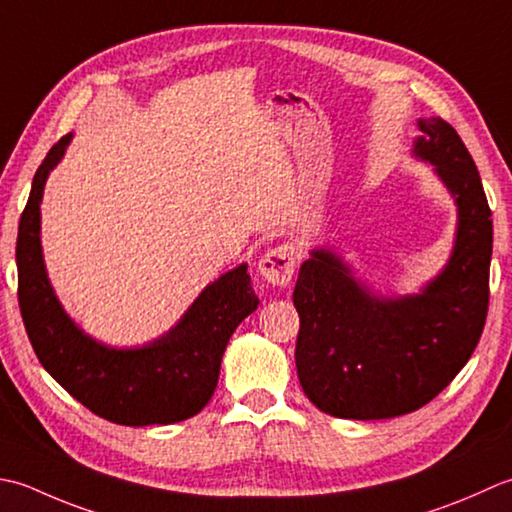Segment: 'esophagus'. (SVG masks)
Returning <instances> with one entry per match:
<instances>
[{
  "mask_svg": "<svg viewBox=\"0 0 512 512\" xmlns=\"http://www.w3.org/2000/svg\"><path fill=\"white\" fill-rule=\"evenodd\" d=\"M296 258H298V252L294 245L285 243V245L271 247L258 263L260 276H263L271 285H280V287L289 285L296 269Z\"/></svg>",
  "mask_w": 512,
  "mask_h": 512,
  "instance_id": "1",
  "label": "esophagus"
}]
</instances>
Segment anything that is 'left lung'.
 <instances>
[{
  "label": "left lung",
  "mask_w": 512,
  "mask_h": 512,
  "mask_svg": "<svg viewBox=\"0 0 512 512\" xmlns=\"http://www.w3.org/2000/svg\"><path fill=\"white\" fill-rule=\"evenodd\" d=\"M415 154L453 192L460 227L446 269L420 296L380 300L320 249L300 267L296 367L320 411L344 420H387L442 393L473 356L488 314L493 218L460 134L442 117L420 121Z\"/></svg>",
  "instance_id": "8db88e82"
}]
</instances>
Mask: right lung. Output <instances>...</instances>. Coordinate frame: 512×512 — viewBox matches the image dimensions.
<instances>
[{
    "label": "right lung",
    "mask_w": 512,
    "mask_h": 512,
    "mask_svg": "<svg viewBox=\"0 0 512 512\" xmlns=\"http://www.w3.org/2000/svg\"><path fill=\"white\" fill-rule=\"evenodd\" d=\"M68 141L70 134L61 137L41 161L19 218L17 298L28 340L52 378L103 420L125 426L187 420L210 402L229 338L258 307L247 265L207 287L179 325L148 347L121 351L90 340L52 294L39 243L44 183Z\"/></svg>",
    "instance_id": "1"
}]
</instances>
